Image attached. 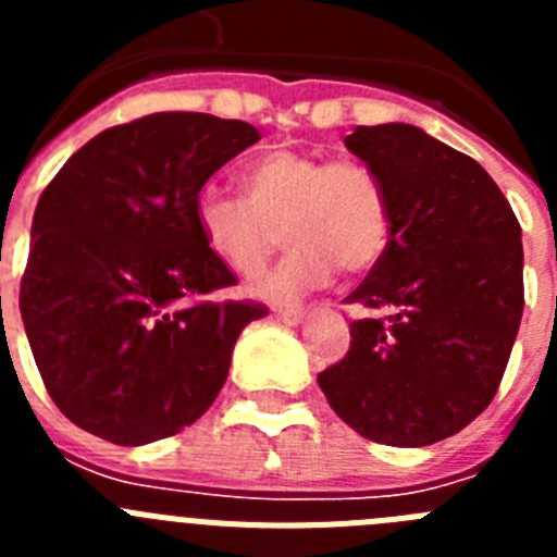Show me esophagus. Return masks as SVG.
I'll list each match as a JSON object with an SVG mask.
<instances>
[{"instance_id":"1","label":"esophagus","mask_w":557,"mask_h":557,"mask_svg":"<svg viewBox=\"0 0 557 557\" xmlns=\"http://www.w3.org/2000/svg\"><path fill=\"white\" fill-rule=\"evenodd\" d=\"M275 318L284 323H289V326H298V323L307 318V312H304V309H275Z\"/></svg>"}]
</instances>
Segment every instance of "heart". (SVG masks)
<instances>
[{
    "label": "heart",
    "mask_w": 557,
    "mask_h": 557,
    "mask_svg": "<svg viewBox=\"0 0 557 557\" xmlns=\"http://www.w3.org/2000/svg\"><path fill=\"white\" fill-rule=\"evenodd\" d=\"M239 184L243 198L211 186L198 191L191 214L206 248L239 275L268 264L284 228L293 248L250 284L256 298L298 301L326 287L337 268L359 275L385 256L391 203L371 166L278 147L248 161Z\"/></svg>",
    "instance_id": "obj_1"
}]
</instances>
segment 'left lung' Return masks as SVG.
<instances>
[{"label":"left lung","instance_id":"left-lung-1","mask_svg":"<svg viewBox=\"0 0 557 557\" xmlns=\"http://www.w3.org/2000/svg\"><path fill=\"white\" fill-rule=\"evenodd\" d=\"M346 147L385 186L391 243L346 298L368 314L318 385L373 444H437L491 405L508 368L524 309L521 225L488 172L421 127L359 125Z\"/></svg>","mask_w":557,"mask_h":557}]
</instances>
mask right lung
Here are the masks:
<instances>
[{
	"mask_svg": "<svg viewBox=\"0 0 557 557\" xmlns=\"http://www.w3.org/2000/svg\"><path fill=\"white\" fill-rule=\"evenodd\" d=\"M256 141L248 122L150 113L102 131L44 189L18 309L72 424L145 446L195 424L223 391L236 337L268 307L211 301L236 278L191 203Z\"/></svg>",
	"mask_w": 557,
	"mask_h": 557,
	"instance_id": "obj_1",
	"label": "right lung"
}]
</instances>
